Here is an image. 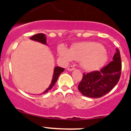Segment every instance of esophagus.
I'll list each match as a JSON object with an SVG mask.
<instances>
[{"label":"esophagus","instance_id":"esophagus-1","mask_svg":"<svg viewBox=\"0 0 131 131\" xmlns=\"http://www.w3.org/2000/svg\"><path fill=\"white\" fill-rule=\"evenodd\" d=\"M67 70H69V71H72V70H75V67H74V66L70 65V66H69L68 68H67Z\"/></svg>","mask_w":131,"mask_h":131}]
</instances>
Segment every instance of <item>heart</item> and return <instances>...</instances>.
<instances>
[{"mask_svg":"<svg viewBox=\"0 0 131 131\" xmlns=\"http://www.w3.org/2000/svg\"><path fill=\"white\" fill-rule=\"evenodd\" d=\"M58 51L60 55L68 61H80L82 68L88 71L99 70L105 65L108 59L103 46L94 42L75 43L70 49L60 45Z\"/></svg>","mask_w":131,"mask_h":131,"instance_id":"b5f03b06","label":"heart"}]
</instances>
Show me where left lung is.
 Segmentation results:
<instances>
[{
  "label": "left lung",
  "mask_w": 131,
  "mask_h": 131,
  "mask_svg": "<svg viewBox=\"0 0 131 131\" xmlns=\"http://www.w3.org/2000/svg\"><path fill=\"white\" fill-rule=\"evenodd\" d=\"M121 61L118 49L113 61L99 71H93L83 75L78 90L83 95L91 98H99L110 92L117 84L121 76Z\"/></svg>",
  "instance_id": "left-lung-1"
}]
</instances>
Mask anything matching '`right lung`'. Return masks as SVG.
Masks as SVG:
<instances>
[{
	"label": "right lung",
	"instance_id": "1",
	"mask_svg": "<svg viewBox=\"0 0 131 131\" xmlns=\"http://www.w3.org/2000/svg\"><path fill=\"white\" fill-rule=\"evenodd\" d=\"M30 40H32L36 41V42H40V43H43V44H46V35L43 33H39V34H36V35H33L30 38ZM64 70V68H61V67H55V68H54V72H53V78L52 80H51V84L49 85V88L43 92V94L46 93L49 90L53 88V86L55 85V83H56V82L57 81V79H58L59 76L60 74L63 72ZM42 93H41L42 95Z\"/></svg>",
	"mask_w": 131,
	"mask_h": 131
}]
</instances>
